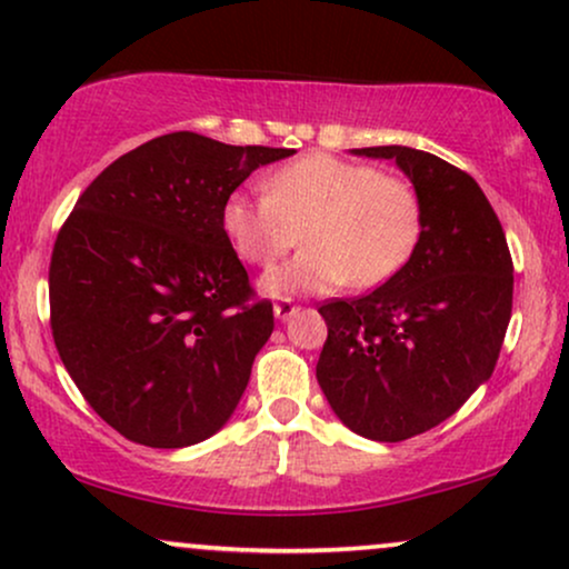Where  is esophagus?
Here are the masks:
<instances>
[{"instance_id": "esophagus-1", "label": "esophagus", "mask_w": 569, "mask_h": 569, "mask_svg": "<svg viewBox=\"0 0 569 569\" xmlns=\"http://www.w3.org/2000/svg\"><path fill=\"white\" fill-rule=\"evenodd\" d=\"M298 311H300V306L292 303L290 298H282V300H277V303H273V317H277L279 321H287L292 317V313H298Z\"/></svg>"}]
</instances>
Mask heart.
<instances>
[{"instance_id": "heart-1", "label": "heart", "mask_w": 569, "mask_h": 569, "mask_svg": "<svg viewBox=\"0 0 569 569\" xmlns=\"http://www.w3.org/2000/svg\"><path fill=\"white\" fill-rule=\"evenodd\" d=\"M261 198L234 192L221 223L244 263L269 269L303 237L306 248L263 287L271 296L375 290L396 279L425 231L422 194L406 177L325 152L298 158L263 181Z\"/></svg>"}]
</instances>
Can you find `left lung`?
<instances>
[{"label":"left lung","mask_w":569,"mask_h":569,"mask_svg":"<svg viewBox=\"0 0 569 569\" xmlns=\"http://www.w3.org/2000/svg\"><path fill=\"white\" fill-rule=\"evenodd\" d=\"M359 156L401 166L422 194L425 231L388 284L319 306L327 342L317 380L342 425L398 443L451 417L493 375L515 266L499 216L467 171L401 144Z\"/></svg>","instance_id":"1"}]
</instances>
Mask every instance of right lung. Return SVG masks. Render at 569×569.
Returning a JSON list of instances; mask_svg holds the SVG:
<instances>
[{"label":"right lung","instance_id":"add662e5","mask_svg":"<svg viewBox=\"0 0 569 569\" xmlns=\"http://www.w3.org/2000/svg\"><path fill=\"white\" fill-rule=\"evenodd\" d=\"M287 147L173 131L113 160L49 261V327L70 380L123 438L184 448L221 430L273 329L223 202Z\"/></svg>","mask_w":569,"mask_h":569}]
</instances>
